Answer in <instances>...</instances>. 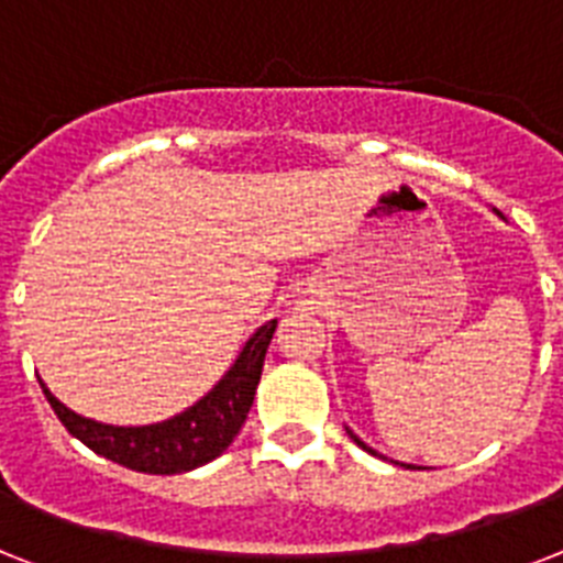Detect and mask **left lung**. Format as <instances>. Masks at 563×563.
Here are the masks:
<instances>
[{
	"instance_id": "obj_1",
	"label": "left lung",
	"mask_w": 563,
	"mask_h": 563,
	"mask_svg": "<svg viewBox=\"0 0 563 563\" xmlns=\"http://www.w3.org/2000/svg\"><path fill=\"white\" fill-rule=\"evenodd\" d=\"M346 432H349V438H352V441H354V443H357V446H361V450H366V452H369V455H377V452H375V450H372V446H366V443H363V441H361V438H357V434H354V432H352V429H349V427H346ZM377 457H380V455H377ZM400 466H406V470H415V466H412V464H400Z\"/></svg>"
}]
</instances>
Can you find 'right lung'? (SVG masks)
I'll list each match as a JSON object with an SVG mask.
<instances>
[{
    "instance_id": "obj_1",
    "label": "right lung",
    "mask_w": 563,
    "mask_h": 563,
    "mask_svg": "<svg viewBox=\"0 0 563 563\" xmlns=\"http://www.w3.org/2000/svg\"><path fill=\"white\" fill-rule=\"evenodd\" d=\"M274 329H277V320L260 325L257 332L245 340V346L240 349L238 361L231 363L229 372L197 404L159 423H145V427L99 423L68 409L63 400H56L45 384H42V391L56 418L63 420V427L97 455L134 472L179 475V472H191L220 457L238 438L254 404V391L263 375V361H266Z\"/></svg>"
}]
</instances>
